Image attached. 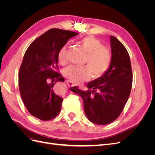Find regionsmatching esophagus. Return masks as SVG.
Segmentation results:
<instances>
[{"instance_id":"1","label":"esophagus","mask_w":155,"mask_h":155,"mask_svg":"<svg viewBox=\"0 0 155 155\" xmlns=\"http://www.w3.org/2000/svg\"><path fill=\"white\" fill-rule=\"evenodd\" d=\"M67 85H68V87H74V84L72 83V82H71V81H67Z\"/></svg>"}]
</instances>
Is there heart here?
<instances>
[{
    "label": "heart",
    "mask_w": 155,
    "mask_h": 155,
    "mask_svg": "<svg viewBox=\"0 0 155 155\" xmlns=\"http://www.w3.org/2000/svg\"><path fill=\"white\" fill-rule=\"evenodd\" d=\"M81 47L87 54L83 63V67L70 66L63 70V76L69 81L81 83L89 79L91 75L93 79H97L109 70L112 56L109 49L101 42L93 37H86L81 40ZM67 47L64 46L58 54V62L64 65L67 63Z\"/></svg>",
    "instance_id": "heart-1"
}]
</instances>
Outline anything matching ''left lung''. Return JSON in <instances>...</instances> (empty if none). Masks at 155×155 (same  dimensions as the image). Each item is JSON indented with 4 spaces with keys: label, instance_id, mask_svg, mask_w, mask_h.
<instances>
[{
    "label": "left lung",
    "instance_id": "obj_1",
    "mask_svg": "<svg viewBox=\"0 0 155 155\" xmlns=\"http://www.w3.org/2000/svg\"><path fill=\"white\" fill-rule=\"evenodd\" d=\"M112 61L101 77L87 83L88 90L77 87L70 91L80 96L84 111L91 122L109 124L118 118L128 100L133 83V73L127 50L115 37L110 35Z\"/></svg>",
    "mask_w": 155,
    "mask_h": 155
}]
</instances>
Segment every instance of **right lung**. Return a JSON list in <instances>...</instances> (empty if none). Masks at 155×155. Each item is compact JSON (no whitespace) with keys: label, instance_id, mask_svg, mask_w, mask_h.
I'll use <instances>...</instances> for the list:
<instances>
[{"label":"right lung","instance_id":"1","mask_svg":"<svg viewBox=\"0 0 155 155\" xmlns=\"http://www.w3.org/2000/svg\"><path fill=\"white\" fill-rule=\"evenodd\" d=\"M79 34L57 28L48 30L33 41L25 54L18 72V87L28 112L43 121L54 118L61 109L62 97L54 85L64 81L58 70V54L68 41Z\"/></svg>","mask_w":155,"mask_h":155}]
</instances>
